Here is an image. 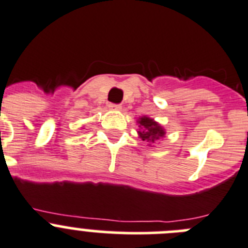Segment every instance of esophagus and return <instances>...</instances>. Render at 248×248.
<instances>
[{"label":"esophagus","instance_id":"esophagus-1","mask_svg":"<svg viewBox=\"0 0 248 248\" xmlns=\"http://www.w3.org/2000/svg\"><path fill=\"white\" fill-rule=\"evenodd\" d=\"M108 108H110L111 110H121L122 106L120 104H110L108 105Z\"/></svg>","mask_w":248,"mask_h":248}]
</instances>
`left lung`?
<instances>
[{
	"instance_id": "8db88e82",
	"label": "left lung",
	"mask_w": 248,
	"mask_h": 248,
	"mask_svg": "<svg viewBox=\"0 0 248 248\" xmlns=\"http://www.w3.org/2000/svg\"><path fill=\"white\" fill-rule=\"evenodd\" d=\"M140 131H138L140 138L143 140H147V142H155L158 138L163 137L164 136V129L155 122L152 119H148V117H140Z\"/></svg>"
}]
</instances>
